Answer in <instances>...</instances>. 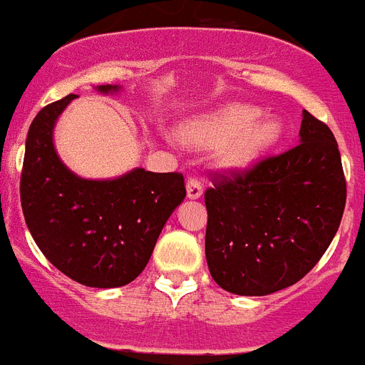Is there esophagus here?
<instances>
[{"label": "esophagus", "instance_id": "1", "mask_svg": "<svg viewBox=\"0 0 365 365\" xmlns=\"http://www.w3.org/2000/svg\"><path fill=\"white\" fill-rule=\"evenodd\" d=\"M202 191H205V187H202V183L197 180V178L189 176L187 178V197L189 199H199L202 195Z\"/></svg>", "mask_w": 365, "mask_h": 365}]
</instances>
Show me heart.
Returning a JSON list of instances; mask_svg holds the SVG:
<instances>
[{"mask_svg":"<svg viewBox=\"0 0 365 365\" xmlns=\"http://www.w3.org/2000/svg\"><path fill=\"white\" fill-rule=\"evenodd\" d=\"M260 110L243 103L222 107L212 115L185 122L180 135L191 147L218 145V158L226 166L245 168L257 160L282 133L274 118H258Z\"/></svg>","mask_w":365,"mask_h":365,"instance_id":"obj_1","label":"heart"}]
</instances>
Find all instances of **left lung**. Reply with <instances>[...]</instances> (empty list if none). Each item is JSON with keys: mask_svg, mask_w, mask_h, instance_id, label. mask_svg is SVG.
<instances>
[{"mask_svg": "<svg viewBox=\"0 0 365 365\" xmlns=\"http://www.w3.org/2000/svg\"><path fill=\"white\" fill-rule=\"evenodd\" d=\"M300 143L247 170L214 174L205 193V255L233 294L291 287L324 257L346 202L341 153L327 124L302 110Z\"/></svg>", "mask_w": 365, "mask_h": 365, "instance_id": "obj_1", "label": "left lung"}]
</instances>
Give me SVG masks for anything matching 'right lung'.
I'll return each instance as SVG.
<instances>
[{"label": "right lung", "mask_w": 365, "mask_h": 365, "mask_svg": "<svg viewBox=\"0 0 365 365\" xmlns=\"http://www.w3.org/2000/svg\"><path fill=\"white\" fill-rule=\"evenodd\" d=\"M103 93L118 86H99ZM74 93L43 107L30 124L21 174L26 226L43 257L86 287L133 282L149 262L166 220L185 199L178 172H128L83 180L61 163L53 128Z\"/></svg>", "instance_id": "obj_1"}]
</instances>
